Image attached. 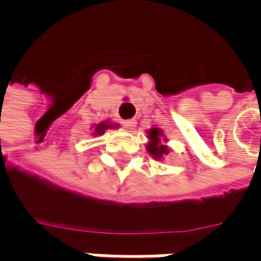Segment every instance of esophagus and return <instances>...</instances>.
<instances>
[{
	"mask_svg": "<svg viewBox=\"0 0 261 261\" xmlns=\"http://www.w3.org/2000/svg\"><path fill=\"white\" fill-rule=\"evenodd\" d=\"M121 124L126 127V129H129V130H132V129H135V126H137V120H124V121H121Z\"/></svg>",
	"mask_w": 261,
	"mask_h": 261,
	"instance_id": "esophagus-1",
	"label": "esophagus"
}]
</instances>
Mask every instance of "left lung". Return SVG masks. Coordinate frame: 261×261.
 <instances>
[{"label":"left lung","mask_w":261,"mask_h":261,"mask_svg":"<svg viewBox=\"0 0 261 261\" xmlns=\"http://www.w3.org/2000/svg\"><path fill=\"white\" fill-rule=\"evenodd\" d=\"M147 138H148V144H147V151L156 158V159H162L165 154H168V147L162 143V130L158 127H151L150 130H147ZM165 141V140H164Z\"/></svg>","instance_id":"1"}]
</instances>
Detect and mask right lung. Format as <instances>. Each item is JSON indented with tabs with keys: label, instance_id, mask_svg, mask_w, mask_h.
Returning a JSON list of instances; mask_svg holds the SVG:
<instances>
[{
	"label": "right lung",
	"instance_id": "1",
	"mask_svg": "<svg viewBox=\"0 0 261 261\" xmlns=\"http://www.w3.org/2000/svg\"><path fill=\"white\" fill-rule=\"evenodd\" d=\"M114 127V124H110V123H99L96 127H94V135H102L107 129H111Z\"/></svg>",
	"mask_w": 261,
	"mask_h": 261
}]
</instances>
